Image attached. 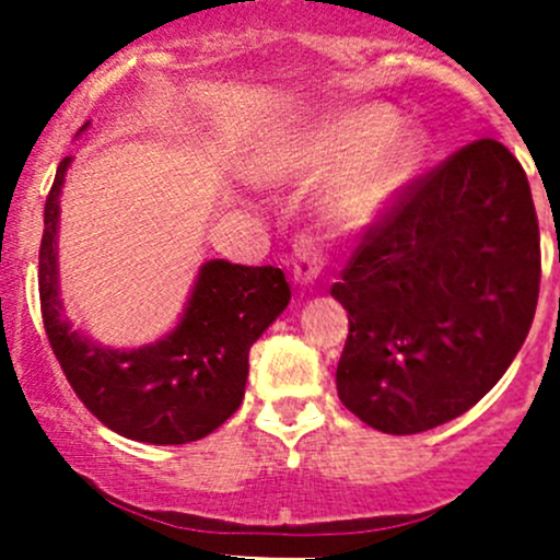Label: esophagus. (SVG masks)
<instances>
[{"instance_id":"34e87169","label":"esophagus","mask_w":560,"mask_h":560,"mask_svg":"<svg viewBox=\"0 0 560 560\" xmlns=\"http://www.w3.org/2000/svg\"><path fill=\"white\" fill-rule=\"evenodd\" d=\"M323 270V259H319V237L301 232L295 241V262H292V276L298 284H312Z\"/></svg>"}]
</instances>
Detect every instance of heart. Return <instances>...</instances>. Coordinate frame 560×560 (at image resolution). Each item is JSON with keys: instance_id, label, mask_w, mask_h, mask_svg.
<instances>
[{"instance_id": "obj_1", "label": "heart", "mask_w": 560, "mask_h": 560, "mask_svg": "<svg viewBox=\"0 0 560 560\" xmlns=\"http://www.w3.org/2000/svg\"><path fill=\"white\" fill-rule=\"evenodd\" d=\"M396 128L399 117L388 106L350 108L330 117L303 150L298 166L317 175L352 161L328 194L330 213L345 224L383 213L424 161V136Z\"/></svg>"}]
</instances>
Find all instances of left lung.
<instances>
[{"label": "left lung", "mask_w": 560, "mask_h": 560, "mask_svg": "<svg viewBox=\"0 0 560 560\" xmlns=\"http://www.w3.org/2000/svg\"><path fill=\"white\" fill-rule=\"evenodd\" d=\"M539 279L520 161L495 139L457 150L396 194L330 287L350 319L339 399L388 435L463 416L523 347Z\"/></svg>", "instance_id": "left-lung-1"}]
</instances>
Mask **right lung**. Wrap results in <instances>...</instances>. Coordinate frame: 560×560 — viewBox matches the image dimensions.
Wrapping results in <instances>:
<instances>
[{
    "mask_svg": "<svg viewBox=\"0 0 560 560\" xmlns=\"http://www.w3.org/2000/svg\"><path fill=\"white\" fill-rule=\"evenodd\" d=\"M68 166L70 159L59 161L46 197L37 284L43 328L70 388L101 424L130 441L180 446L210 435L241 407L248 350L290 303L284 273L210 259L164 339L136 350L95 345L70 328L59 301L57 226Z\"/></svg>",
    "mask_w": 560,
    "mask_h": 560,
    "instance_id": "obj_1",
    "label": "right lung"
}]
</instances>
